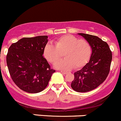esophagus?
Here are the masks:
<instances>
[{
    "instance_id": "34e87169",
    "label": "esophagus",
    "mask_w": 121,
    "mask_h": 121,
    "mask_svg": "<svg viewBox=\"0 0 121 121\" xmlns=\"http://www.w3.org/2000/svg\"><path fill=\"white\" fill-rule=\"evenodd\" d=\"M60 72H61V73H63V74H67V73H68V72H65V71L60 70Z\"/></svg>"
}]
</instances>
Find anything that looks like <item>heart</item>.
Instances as JSON below:
<instances>
[{
    "instance_id": "1",
    "label": "heart",
    "mask_w": 121,
    "mask_h": 121,
    "mask_svg": "<svg viewBox=\"0 0 121 121\" xmlns=\"http://www.w3.org/2000/svg\"><path fill=\"white\" fill-rule=\"evenodd\" d=\"M54 45L47 43L43 49V56L48 62L54 63L60 60L63 53L65 58L54 65L59 69L83 68L88 63L91 55V47L89 42L71 35L58 38L54 41Z\"/></svg>"
}]
</instances>
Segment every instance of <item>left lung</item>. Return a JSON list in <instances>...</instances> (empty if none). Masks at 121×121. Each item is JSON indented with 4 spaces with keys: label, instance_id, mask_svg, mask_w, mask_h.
Segmentation results:
<instances>
[{
    "label": "left lung",
    "instance_id": "8db88e82",
    "mask_svg": "<svg viewBox=\"0 0 121 121\" xmlns=\"http://www.w3.org/2000/svg\"><path fill=\"white\" fill-rule=\"evenodd\" d=\"M78 34L89 42L92 53L89 62L74 73L71 87L76 91L84 93L95 89L105 80L110 70L112 52L108 43L97 36Z\"/></svg>",
    "mask_w": 121,
    "mask_h": 121
}]
</instances>
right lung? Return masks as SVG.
Returning a JSON list of instances; mask_svg holds the SVG:
<instances>
[{
    "mask_svg": "<svg viewBox=\"0 0 121 121\" xmlns=\"http://www.w3.org/2000/svg\"><path fill=\"white\" fill-rule=\"evenodd\" d=\"M48 36L23 38L12 43L6 56L10 76L21 90L29 93L42 91L55 70L43 56Z\"/></svg>",
    "mask_w": 121,
    "mask_h": 121,
    "instance_id": "right-lung-1",
    "label": "right lung"
}]
</instances>
